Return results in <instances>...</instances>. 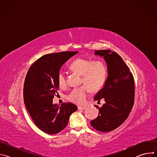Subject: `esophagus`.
I'll use <instances>...</instances> for the list:
<instances>
[{
    "label": "esophagus",
    "instance_id": "esophagus-1",
    "mask_svg": "<svg viewBox=\"0 0 157 157\" xmlns=\"http://www.w3.org/2000/svg\"><path fill=\"white\" fill-rule=\"evenodd\" d=\"M78 109H85L86 107L84 106H78Z\"/></svg>",
    "mask_w": 157,
    "mask_h": 157
}]
</instances>
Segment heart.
Here are the masks:
<instances>
[{
    "label": "heart",
    "mask_w": 157,
    "mask_h": 157,
    "mask_svg": "<svg viewBox=\"0 0 157 157\" xmlns=\"http://www.w3.org/2000/svg\"><path fill=\"white\" fill-rule=\"evenodd\" d=\"M70 68L82 76V86L73 89L68 95V99L75 104H82L92 91H96L104 85L107 77V68L105 63L101 60L93 61V59L78 58L71 62ZM57 81L60 87L66 84V76L63 71H59L57 75Z\"/></svg>",
    "instance_id": "b5f03b06"
}]
</instances>
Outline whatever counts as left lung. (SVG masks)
<instances>
[{
  "label": "left lung",
  "instance_id": "8db88e82",
  "mask_svg": "<svg viewBox=\"0 0 157 157\" xmlns=\"http://www.w3.org/2000/svg\"><path fill=\"white\" fill-rule=\"evenodd\" d=\"M95 55L104 56L107 64L108 77L104 86L94 100L105 104L99 108L97 118L91 121L96 130L103 132L119 127L128 117L134 103L135 84L133 75L122 58L109 50H96Z\"/></svg>",
  "mask_w": 157,
  "mask_h": 157
}]
</instances>
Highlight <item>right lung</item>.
I'll return each instance as SVG.
<instances>
[{
  "label": "right lung",
  "instance_id": "right-lung-1",
  "mask_svg": "<svg viewBox=\"0 0 157 157\" xmlns=\"http://www.w3.org/2000/svg\"><path fill=\"white\" fill-rule=\"evenodd\" d=\"M78 52H63L43 55L27 72L24 86L25 105L35 124L43 132L55 134L63 130L78 107L72 103L53 104L59 85L57 75L61 66Z\"/></svg>",
  "mask_w": 157,
  "mask_h": 157
}]
</instances>
